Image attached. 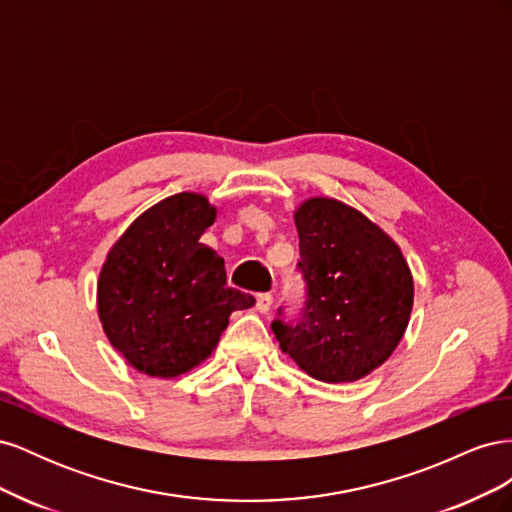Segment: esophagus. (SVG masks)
Wrapping results in <instances>:
<instances>
[{
    "mask_svg": "<svg viewBox=\"0 0 512 512\" xmlns=\"http://www.w3.org/2000/svg\"><path fill=\"white\" fill-rule=\"evenodd\" d=\"M271 305H273V294H269V292H262V294H258V299H256V309L260 314H267L269 309H271Z\"/></svg>",
    "mask_w": 512,
    "mask_h": 512,
    "instance_id": "esophagus-1",
    "label": "esophagus"
}]
</instances>
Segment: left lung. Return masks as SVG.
Wrapping results in <instances>:
<instances>
[{"mask_svg": "<svg viewBox=\"0 0 512 512\" xmlns=\"http://www.w3.org/2000/svg\"><path fill=\"white\" fill-rule=\"evenodd\" d=\"M294 224L305 301L294 318L277 309L271 329L312 378L354 382L404 337L414 299L410 269L386 232L339 200L309 198Z\"/></svg>", "mask_w": 512, "mask_h": 512, "instance_id": "1", "label": "left lung"}]
</instances>
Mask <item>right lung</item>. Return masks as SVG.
<instances>
[{
    "label": "right lung",
    "instance_id": "right-lung-1",
    "mask_svg": "<svg viewBox=\"0 0 512 512\" xmlns=\"http://www.w3.org/2000/svg\"><path fill=\"white\" fill-rule=\"evenodd\" d=\"M215 209L181 192L147 209L108 252L98 314L113 348L138 371L175 378L218 346L235 309L256 303L226 284L220 254L200 243Z\"/></svg>",
    "mask_w": 512,
    "mask_h": 512
}]
</instances>
